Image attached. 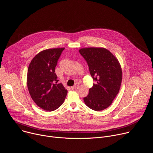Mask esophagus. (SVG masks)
I'll return each instance as SVG.
<instances>
[{"label":"esophagus","instance_id":"obj_1","mask_svg":"<svg viewBox=\"0 0 153 153\" xmlns=\"http://www.w3.org/2000/svg\"><path fill=\"white\" fill-rule=\"evenodd\" d=\"M78 86H79V84H76L75 85L71 87V90H74V89H76Z\"/></svg>","mask_w":153,"mask_h":153}]
</instances>
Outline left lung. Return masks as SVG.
<instances>
[{
  "instance_id": "obj_1",
  "label": "left lung",
  "mask_w": 153,
  "mask_h": 153,
  "mask_svg": "<svg viewBox=\"0 0 153 153\" xmlns=\"http://www.w3.org/2000/svg\"><path fill=\"white\" fill-rule=\"evenodd\" d=\"M87 63L96 84L84 98L87 106L95 111L107 108L118 94L122 80L120 65L114 55L104 48H88L79 50Z\"/></svg>"
}]
</instances>
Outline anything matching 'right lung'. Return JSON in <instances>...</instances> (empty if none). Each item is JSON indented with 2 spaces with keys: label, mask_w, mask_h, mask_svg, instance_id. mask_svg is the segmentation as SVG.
Instances as JSON below:
<instances>
[{
  "label": "right lung",
  "mask_w": 153,
  "mask_h": 153,
  "mask_svg": "<svg viewBox=\"0 0 153 153\" xmlns=\"http://www.w3.org/2000/svg\"><path fill=\"white\" fill-rule=\"evenodd\" d=\"M65 48L44 50L31 61L27 71V87L31 98L40 108L47 111L58 108L68 91L55 73L58 60Z\"/></svg>",
  "instance_id": "obj_1"
}]
</instances>
